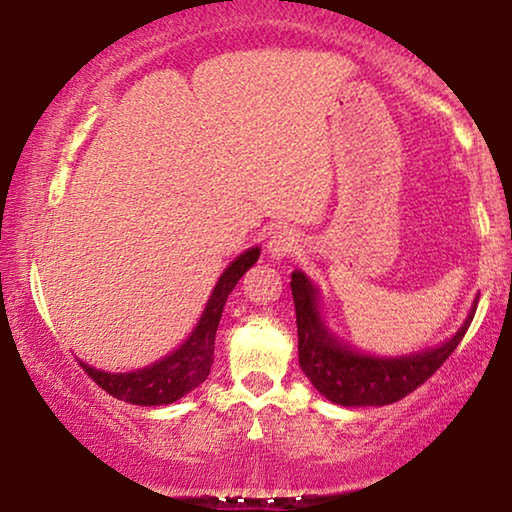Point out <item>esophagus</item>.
Segmentation results:
<instances>
[{
	"label": "esophagus",
	"mask_w": 512,
	"mask_h": 512,
	"mask_svg": "<svg viewBox=\"0 0 512 512\" xmlns=\"http://www.w3.org/2000/svg\"><path fill=\"white\" fill-rule=\"evenodd\" d=\"M298 235L293 230H277L273 232V237L268 239V255L273 259H287L298 250Z\"/></svg>",
	"instance_id": "obj_1"
}]
</instances>
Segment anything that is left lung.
Returning <instances> with one entry per match:
<instances>
[{
  "instance_id": "obj_1",
  "label": "left lung",
  "mask_w": 512,
  "mask_h": 512,
  "mask_svg": "<svg viewBox=\"0 0 512 512\" xmlns=\"http://www.w3.org/2000/svg\"><path fill=\"white\" fill-rule=\"evenodd\" d=\"M291 293L296 305L300 368L320 395L341 406H384L413 393L463 341L479 300H474L461 329L443 345L386 359L350 350V345L329 332L318 309V289L305 273H291Z\"/></svg>"
}]
</instances>
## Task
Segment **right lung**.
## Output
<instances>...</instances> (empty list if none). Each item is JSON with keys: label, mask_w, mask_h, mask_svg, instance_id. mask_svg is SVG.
I'll use <instances>...</instances> for the list:
<instances>
[{"label": "right lung", "mask_w": 512, "mask_h": 512, "mask_svg": "<svg viewBox=\"0 0 512 512\" xmlns=\"http://www.w3.org/2000/svg\"><path fill=\"white\" fill-rule=\"evenodd\" d=\"M257 259L259 248H250L225 268L210 300H207L201 320H198L194 332L189 334V339L176 352L135 372H103L83 361L81 366L92 377L94 384H99L103 391L121 402L137 406H160L185 397L196 386H201L207 375H210L214 363L216 327H219L225 300H228L230 291L237 287L241 275Z\"/></svg>", "instance_id": "obj_1"}]
</instances>
